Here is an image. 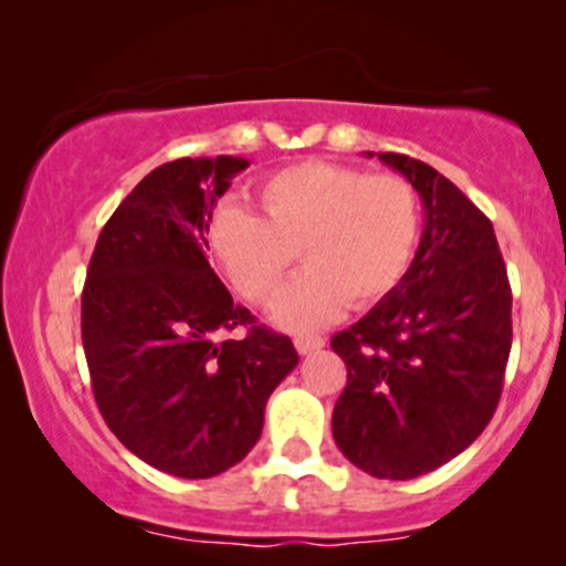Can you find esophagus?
<instances>
[{
    "mask_svg": "<svg viewBox=\"0 0 566 566\" xmlns=\"http://www.w3.org/2000/svg\"><path fill=\"white\" fill-rule=\"evenodd\" d=\"M297 354H314V350L324 348V337L319 335H297L295 337Z\"/></svg>",
    "mask_w": 566,
    "mask_h": 566,
    "instance_id": "34e87169",
    "label": "esophagus"
}]
</instances>
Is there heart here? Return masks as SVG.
I'll list each match as a JSON object with an SVG mask.
<instances>
[{
    "label": "heart",
    "instance_id": "obj_1",
    "mask_svg": "<svg viewBox=\"0 0 566 566\" xmlns=\"http://www.w3.org/2000/svg\"><path fill=\"white\" fill-rule=\"evenodd\" d=\"M261 216L237 205L210 220L212 258L239 295L265 303L297 252L305 274L271 303L287 329L329 324L346 308L386 301L407 276L423 231L418 188L396 172L311 159L282 167L258 186Z\"/></svg>",
    "mask_w": 566,
    "mask_h": 566
}]
</instances>
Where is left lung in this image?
Segmentation results:
<instances>
[{
    "mask_svg": "<svg viewBox=\"0 0 566 566\" xmlns=\"http://www.w3.org/2000/svg\"><path fill=\"white\" fill-rule=\"evenodd\" d=\"M378 159L418 188L426 226L399 287L329 340L348 367L333 437L356 469L405 482L463 452L495 415L511 284L490 218L452 180L405 154Z\"/></svg>",
    "mask_w": 566,
    "mask_h": 566,
    "instance_id": "8db88e82",
    "label": "left lung"
}]
</instances>
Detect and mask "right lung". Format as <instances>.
<instances>
[{
    "label": "right lung",
    "mask_w": 566,
    "mask_h": 566,
    "mask_svg": "<svg viewBox=\"0 0 566 566\" xmlns=\"http://www.w3.org/2000/svg\"><path fill=\"white\" fill-rule=\"evenodd\" d=\"M239 157L175 159L129 191L97 237L82 290V346L114 437L154 469L210 479L263 431L297 350L233 303L205 252ZM244 326L242 342L214 335Z\"/></svg>",
    "instance_id": "add662e5"
}]
</instances>
